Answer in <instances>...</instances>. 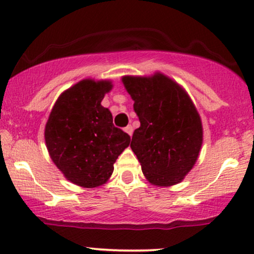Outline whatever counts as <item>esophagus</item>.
<instances>
[{"mask_svg":"<svg viewBox=\"0 0 254 254\" xmlns=\"http://www.w3.org/2000/svg\"><path fill=\"white\" fill-rule=\"evenodd\" d=\"M124 130H125V132H127L130 135V137L132 136V132H133V129H132V127H131V125H127V127H124Z\"/></svg>","mask_w":254,"mask_h":254,"instance_id":"obj_1","label":"esophagus"}]
</instances>
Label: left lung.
I'll return each instance as SVG.
<instances>
[{"mask_svg": "<svg viewBox=\"0 0 254 254\" xmlns=\"http://www.w3.org/2000/svg\"><path fill=\"white\" fill-rule=\"evenodd\" d=\"M141 127L133 131L131 149L150 184L180 183L196 164L203 127L196 107L182 87L164 74L124 76Z\"/></svg>", "mask_w": 254, "mask_h": 254, "instance_id": "8db88e82", "label": "left lung"}]
</instances>
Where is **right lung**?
I'll return each instance as SVG.
<instances>
[{
    "label": "right lung",
    "mask_w": 254,
    "mask_h": 254,
    "mask_svg": "<svg viewBox=\"0 0 254 254\" xmlns=\"http://www.w3.org/2000/svg\"><path fill=\"white\" fill-rule=\"evenodd\" d=\"M111 81L87 78L60 95L45 125V143L52 161L71 183L92 189L103 185L113 164L130 144V136L112 123L101 106Z\"/></svg>",
    "instance_id": "1"
}]
</instances>
